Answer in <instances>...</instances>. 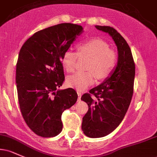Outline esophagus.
Masks as SVG:
<instances>
[{
	"instance_id": "esophagus-1",
	"label": "esophagus",
	"mask_w": 157,
	"mask_h": 157,
	"mask_svg": "<svg viewBox=\"0 0 157 157\" xmlns=\"http://www.w3.org/2000/svg\"><path fill=\"white\" fill-rule=\"evenodd\" d=\"M77 95H78V100H80V98H81V96H82V94H81L80 91H77Z\"/></svg>"
}]
</instances>
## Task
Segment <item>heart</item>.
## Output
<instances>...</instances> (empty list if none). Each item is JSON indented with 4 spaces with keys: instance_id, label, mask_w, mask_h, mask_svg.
<instances>
[{
    "instance_id": "obj_1",
    "label": "heart",
    "mask_w": 157,
    "mask_h": 157,
    "mask_svg": "<svg viewBox=\"0 0 157 157\" xmlns=\"http://www.w3.org/2000/svg\"><path fill=\"white\" fill-rule=\"evenodd\" d=\"M79 56L89 57L86 65V69L89 71H77L66 79L67 86L78 91H83L94 83L96 76L100 80L109 77L117 59L105 41L99 38L86 40L78 44L77 52L68 49L62 56L61 63L68 72L75 71Z\"/></svg>"
}]
</instances>
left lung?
Masks as SVG:
<instances>
[{
    "label": "left lung",
    "mask_w": 157,
    "mask_h": 157,
    "mask_svg": "<svg viewBox=\"0 0 157 157\" xmlns=\"http://www.w3.org/2000/svg\"><path fill=\"white\" fill-rule=\"evenodd\" d=\"M95 27L112 37L118 51L117 64L110 76L81 97L89 105L82 118V130L89 137L100 138L114 131L127 112L134 92L135 64L128 44L115 29Z\"/></svg>",
    "instance_id": "1"
}]
</instances>
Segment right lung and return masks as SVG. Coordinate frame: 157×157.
<instances>
[{
  "mask_svg": "<svg viewBox=\"0 0 157 157\" xmlns=\"http://www.w3.org/2000/svg\"><path fill=\"white\" fill-rule=\"evenodd\" d=\"M83 29L65 23L37 32L20 50L16 84L20 109L29 128L43 137L62 131L61 115L75 105L77 94L60 90L65 80L61 58Z\"/></svg>",
  "mask_w": 157,
  "mask_h": 157,
  "instance_id": "add662e5",
  "label": "right lung"
}]
</instances>
